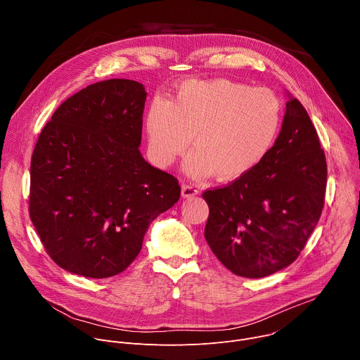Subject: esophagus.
I'll list each match as a JSON object with an SVG mask.
<instances>
[{
	"mask_svg": "<svg viewBox=\"0 0 360 360\" xmlns=\"http://www.w3.org/2000/svg\"><path fill=\"white\" fill-rule=\"evenodd\" d=\"M198 192L199 191L195 186H192V185H182V188H181L182 198H192V196L198 195Z\"/></svg>",
	"mask_w": 360,
	"mask_h": 360,
	"instance_id": "esophagus-1",
	"label": "esophagus"
}]
</instances>
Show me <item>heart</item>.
<instances>
[{
  "label": "heart",
  "mask_w": 360,
  "mask_h": 360,
  "mask_svg": "<svg viewBox=\"0 0 360 360\" xmlns=\"http://www.w3.org/2000/svg\"><path fill=\"white\" fill-rule=\"evenodd\" d=\"M282 124V102L269 89L224 78L181 82L167 102L155 99L145 115L148 150L161 168L195 149L184 168L193 178L233 181L258 167Z\"/></svg>",
  "instance_id": "1"
}]
</instances>
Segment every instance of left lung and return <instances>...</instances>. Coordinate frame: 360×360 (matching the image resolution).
<instances>
[{"label":"left lung","mask_w":360,"mask_h":360,"mask_svg":"<svg viewBox=\"0 0 360 360\" xmlns=\"http://www.w3.org/2000/svg\"><path fill=\"white\" fill-rule=\"evenodd\" d=\"M288 98L266 158L232 184L202 193L210 207L205 239L238 276L264 278L289 266L323 210L325 152L303 105Z\"/></svg>","instance_id":"obj_1"}]
</instances>
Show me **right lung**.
<instances>
[{
  "label": "right lung",
  "mask_w": 360,
  "mask_h": 360,
  "mask_svg": "<svg viewBox=\"0 0 360 360\" xmlns=\"http://www.w3.org/2000/svg\"><path fill=\"white\" fill-rule=\"evenodd\" d=\"M146 91L107 79L70 96L31 158L30 217L58 266L110 278L136 258L148 226L178 202L175 176L141 155Z\"/></svg>",
  "instance_id": "right-lung-1"
}]
</instances>
